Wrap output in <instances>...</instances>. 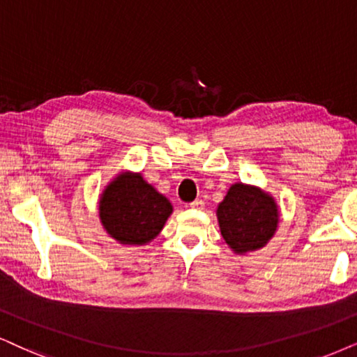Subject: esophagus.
<instances>
[{"instance_id":"1","label":"esophagus","mask_w":357,"mask_h":357,"mask_svg":"<svg viewBox=\"0 0 357 357\" xmlns=\"http://www.w3.org/2000/svg\"><path fill=\"white\" fill-rule=\"evenodd\" d=\"M189 207H192V209H202V207H204V201H201V199L192 201L191 204H189Z\"/></svg>"}]
</instances>
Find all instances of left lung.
I'll list each match as a JSON object with an SVG mask.
<instances>
[{"label": "left lung", "mask_w": 357, "mask_h": 357, "mask_svg": "<svg viewBox=\"0 0 357 357\" xmlns=\"http://www.w3.org/2000/svg\"><path fill=\"white\" fill-rule=\"evenodd\" d=\"M224 241L237 254L264 247L278 224L277 204L260 189L234 184L218 207Z\"/></svg>", "instance_id": "obj_1"}]
</instances>
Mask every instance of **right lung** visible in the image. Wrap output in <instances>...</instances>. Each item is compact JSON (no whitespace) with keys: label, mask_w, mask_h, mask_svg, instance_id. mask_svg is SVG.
I'll return each mask as SVG.
<instances>
[{"label":"right lung","mask_w":357,"mask_h":357,"mask_svg":"<svg viewBox=\"0 0 357 357\" xmlns=\"http://www.w3.org/2000/svg\"><path fill=\"white\" fill-rule=\"evenodd\" d=\"M173 211L169 201L139 174H121L100 199V219L121 243H145L160 234Z\"/></svg>","instance_id":"right-lung-1"}]
</instances>
